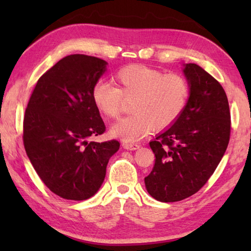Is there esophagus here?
<instances>
[{
    "mask_svg": "<svg viewBox=\"0 0 251 251\" xmlns=\"http://www.w3.org/2000/svg\"><path fill=\"white\" fill-rule=\"evenodd\" d=\"M123 147L125 148V150H128V151H135V150H138L139 148V144L137 143H123Z\"/></svg>",
    "mask_w": 251,
    "mask_h": 251,
    "instance_id": "34e87169",
    "label": "esophagus"
}]
</instances>
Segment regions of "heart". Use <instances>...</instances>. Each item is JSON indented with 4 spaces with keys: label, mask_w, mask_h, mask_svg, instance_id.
Listing matches in <instances>:
<instances>
[{
    "label": "heart",
    "mask_w": 251,
    "mask_h": 251,
    "mask_svg": "<svg viewBox=\"0 0 251 251\" xmlns=\"http://www.w3.org/2000/svg\"><path fill=\"white\" fill-rule=\"evenodd\" d=\"M116 86L97 82L92 90L93 103L107 117L120 115L125 100H133L130 115L117 121L112 134L135 142L152 127L166 129L184 114L190 96L188 79L179 73H166L145 65H129L113 76Z\"/></svg>",
    "instance_id": "heart-1"
}]
</instances>
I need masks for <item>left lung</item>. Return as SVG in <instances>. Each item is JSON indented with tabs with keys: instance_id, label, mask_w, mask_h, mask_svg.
Segmentation results:
<instances>
[{
	"instance_id": "8db88e82",
	"label": "left lung",
	"mask_w": 251,
	"mask_h": 251,
	"mask_svg": "<svg viewBox=\"0 0 251 251\" xmlns=\"http://www.w3.org/2000/svg\"><path fill=\"white\" fill-rule=\"evenodd\" d=\"M184 74L190 85L185 112L150 143L155 164L145 186L163 202L196 194L216 171L230 138V110L222 85L194 63L185 65Z\"/></svg>"
}]
</instances>
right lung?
<instances>
[{
  "mask_svg": "<svg viewBox=\"0 0 251 251\" xmlns=\"http://www.w3.org/2000/svg\"><path fill=\"white\" fill-rule=\"evenodd\" d=\"M104 59L69 55L37 80L25 109V151L45 186L57 196L85 201L104 181L120 142H87L106 127L92 90L106 71Z\"/></svg>",
  "mask_w": 251,
  "mask_h": 251,
  "instance_id": "obj_1",
  "label": "right lung"
}]
</instances>
